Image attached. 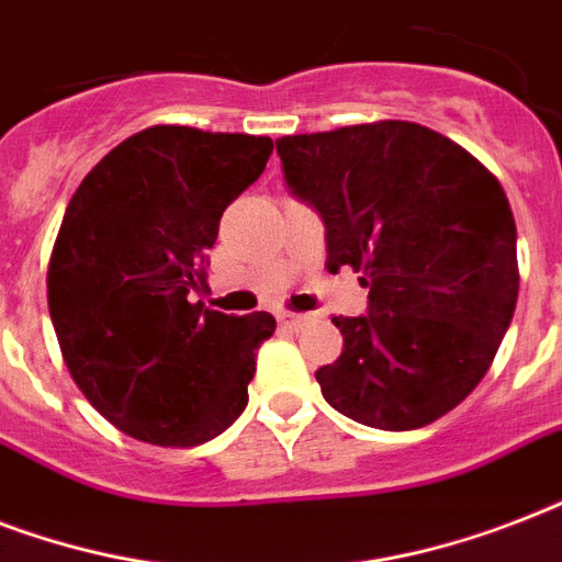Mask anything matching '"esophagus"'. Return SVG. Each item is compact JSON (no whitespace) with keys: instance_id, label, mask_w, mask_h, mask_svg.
<instances>
[{"instance_id":"1","label":"esophagus","mask_w":562,"mask_h":562,"mask_svg":"<svg viewBox=\"0 0 562 562\" xmlns=\"http://www.w3.org/2000/svg\"><path fill=\"white\" fill-rule=\"evenodd\" d=\"M277 321H280V326H285V329H300V326L306 324L308 317L297 315V312H280V315H277Z\"/></svg>"}]
</instances>
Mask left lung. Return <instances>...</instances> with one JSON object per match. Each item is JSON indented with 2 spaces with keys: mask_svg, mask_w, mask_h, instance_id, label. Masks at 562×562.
<instances>
[{
  "mask_svg": "<svg viewBox=\"0 0 562 562\" xmlns=\"http://www.w3.org/2000/svg\"><path fill=\"white\" fill-rule=\"evenodd\" d=\"M285 183L326 227V268H352L368 315L333 317L338 361L315 373L344 417L411 431L484 379L519 297L507 194L461 145L417 122L277 139Z\"/></svg>",
  "mask_w": 562,
  "mask_h": 562,
  "instance_id": "8db88e82",
  "label": "left lung"
}]
</instances>
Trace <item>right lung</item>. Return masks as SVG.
Here are the masks:
<instances>
[{
	"label": "right lung",
	"mask_w": 562,
	"mask_h": 562,
	"mask_svg": "<svg viewBox=\"0 0 562 562\" xmlns=\"http://www.w3.org/2000/svg\"><path fill=\"white\" fill-rule=\"evenodd\" d=\"M271 151L268 136L154 125L75 189L48 259V315L75 384L119 431L198 446L245 411L277 321L198 297L221 215Z\"/></svg>",
	"instance_id": "add662e5"
}]
</instances>
